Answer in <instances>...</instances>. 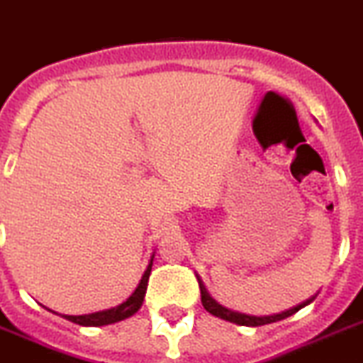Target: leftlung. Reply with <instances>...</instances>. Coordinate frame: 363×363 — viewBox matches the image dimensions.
Returning a JSON list of instances; mask_svg holds the SVG:
<instances>
[{
	"label": "left lung",
	"mask_w": 363,
	"mask_h": 363,
	"mask_svg": "<svg viewBox=\"0 0 363 363\" xmlns=\"http://www.w3.org/2000/svg\"><path fill=\"white\" fill-rule=\"evenodd\" d=\"M199 289H201L202 306L206 308V311H209L211 315H215V317H220V319H223V320H229V323L240 324V326H263V324L277 323V320H283V319H286V317H290V315H294L296 311H299L301 308L306 306V304H310L311 301L315 299V297H311V299H308L306 303L299 304V306L292 308V310L283 311V313L269 315V317H250V315L236 313V311H231V310H228V308L220 306V304L216 303V301H213L211 297H209V294L206 292L204 284H202L201 279H199Z\"/></svg>",
	"instance_id": "left-lung-1"
}]
</instances>
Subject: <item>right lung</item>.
I'll use <instances>...</instances> for the list:
<instances>
[{
	"instance_id": "obj_1",
	"label": "right lung",
	"mask_w": 363,
	"mask_h": 363,
	"mask_svg": "<svg viewBox=\"0 0 363 363\" xmlns=\"http://www.w3.org/2000/svg\"><path fill=\"white\" fill-rule=\"evenodd\" d=\"M152 262L154 258L150 259L148 263L147 270H145L143 277H141L140 284H138V289L134 290L130 297L125 301L123 304L116 308H111V310L105 311H96V313H89V315H64V319L71 320L74 324H80V326H107V324H114L118 320H123L127 317H132L135 311L140 310L141 304H143L145 294H147V286H148V277H150V270H152Z\"/></svg>"
}]
</instances>
